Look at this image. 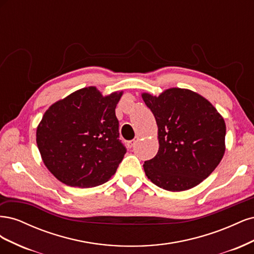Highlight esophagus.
I'll return each mask as SVG.
<instances>
[{
    "label": "esophagus",
    "instance_id": "esophagus-1",
    "mask_svg": "<svg viewBox=\"0 0 254 254\" xmlns=\"http://www.w3.org/2000/svg\"><path fill=\"white\" fill-rule=\"evenodd\" d=\"M139 137H137V136H135L134 137V139L133 140H131V141H128L127 142V145H128V147L129 148H132V147H134V145L137 143V142H139Z\"/></svg>",
    "mask_w": 254,
    "mask_h": 254
}]
</instances>
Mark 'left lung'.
Wrapping results in <instances>:
<instances>
[{
  "mask_svg": "<svg viewBox=\"0 0 254 254\" xmlns=\"http://www.w3.org/2000/svg\"><path fill=\"white\" fill-rule=\"evenodd\" d=\"M158 125L159 150L144 162L146 176L161 189L186 190L209 177L225 153L226 124L210 102L173 88L142 95Z\"/></svg>",
  "mask_w": 254,
  "mask_h": 254,
  "instance_id": "left-lung-1",
  "label": "left lung"
}]
</instances>
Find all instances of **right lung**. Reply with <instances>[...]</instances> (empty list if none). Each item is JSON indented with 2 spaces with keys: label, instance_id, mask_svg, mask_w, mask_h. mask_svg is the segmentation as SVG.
<instances>
[{
  "label": "right lung",
  "instance_id": "right-lung-1",
  "mask_svg": "<svg viewBox=\"0 0 254 254\" xmlns=\"http://www.w3.org/2000/svg\"><path fill=\"white\" fill-rule=\"evenodd\" d=\"M122 92L103 96L96 88L74 92L52 105L37 128L43 162L56 178L74 188L108 181L127 149L120 140L115 108Z\"/></svg>",
  "mask_w": 254,
  "mask_h": 254
}]
</instances>
